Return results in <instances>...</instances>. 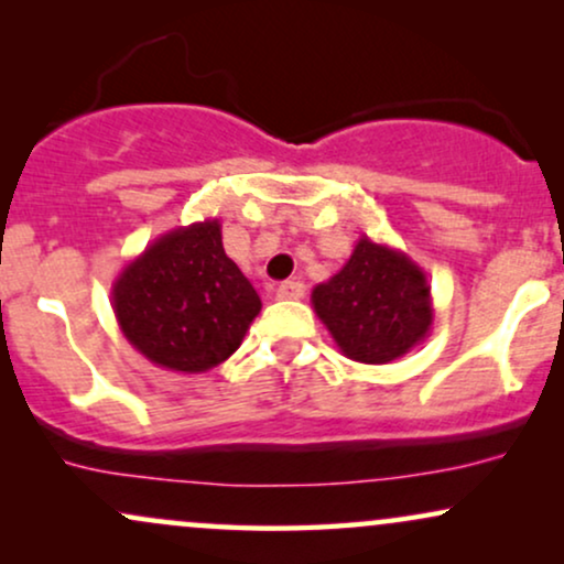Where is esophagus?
Segmentation results:
<instances>
[{
	"label": "esophagus",
	"mask_w": 564,
	"mask_h": 564,
	"mask_svg": "<svg viewBox=\"0 0 564 564\" xmlns=\"http://www.w3.org/2000/svg\"><path fill=\"white\" fill-rule=\"evenodd\" d=\"M278 300H302L304 296V283L302 281H283L275 291Z\"/></svg>",
	"instance_id": "obj_1"
}]
</instances>
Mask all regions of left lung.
Returning a JSON list of instances; mask_svg holds the SVG:
<instances>
[{
    "instance_id": "1",
    "label": "left lung",
    "mask_w": 564,
    "mask_h": 564,
    "mask_svg": "<svg viewBox=\"0 0 564 564\" xmlns=\"http://www.w3.org/2000/svg\"><path fill=\"white\" fill-rule=\"evenodd\" d=\"M313 310L345 358L384 366L430 336L435 307L405 251L360 236L339 273L313 289Z\"/></svg>"
}]
</instances>
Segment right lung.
<instances>
[{"label": "right lung", "instance_id": "add662e5", "mask_svg": "<svg viewBox=\"0 0 564 564\" xmlns=\"http://www.w3.org/2000/svg\"><path fill=\"white\" fill-rule=\"evenodd\" d=\"M111 307L127 341L151 364L204 373L241 347L262 300L223 249L219 219L174 228L124 264Z\"/></svg>", "mask_w": 564, "mask_h": 564}]
</instances>
